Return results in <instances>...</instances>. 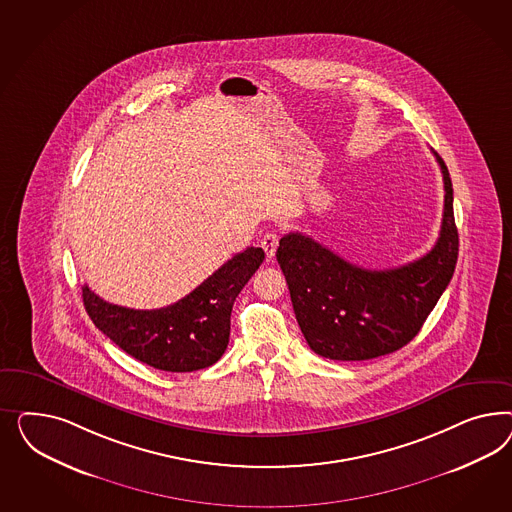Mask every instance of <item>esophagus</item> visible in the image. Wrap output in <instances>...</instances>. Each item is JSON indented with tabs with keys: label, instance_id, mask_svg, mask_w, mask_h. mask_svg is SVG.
<instances>
[{
	"label": "esophagus",
	"instance_id": "esophagus-1",
	"mask_svg": "<svg viewBox=\"0 0 512 512\" xmlns=\"http://www.w3.org/2000/svg\"><path fill=\"white\" fill-rule=\"evenodd\" d=\"M279 236L274 233H266L261 240V246H263L264 253L268 259H274L276 255V249H278Z\"/></svg>",
	"mask_w": 512,
	"mask_h": 512
}]
</instances>
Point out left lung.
<instances>
[{
    "label": "left lung",
    "instance_id": "8db88e82",
    "mask_svg": "<svg viewBox=\"0 0 512 512\" xmlns=\"http://www.w3.org/2000/svg\"><path fill=\"white\" fill-rule=\"evenodd\" d=\"M445 208L434 248L413 263L366 270L302 233L285 234L276 251L296 321L311 351L330 360H370L402 349L419 334L458 261L452 182L445 161Z\"/></svg>",
    "mask_w": 512,
    "mask_h": 512
}]
</instances>
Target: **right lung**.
I'll use <instances>...</instances> for the list:
<instances>
[{"instance_id": "obj_1", "label": "right lung", "mask_w": 512, "mask_h": 512, "mask_svg": "<svg viewBox=\"0 0 512 512\" xmlns=\"http://www.w3.org/2000/svg\"><path fill=\"white\" fill-rule=\"evenodd\" d=\"M264 261L261 248L236 253L201 285L159 310H131L109 304L82 287L93 325L127 355L163 372H195L223 357L231 334L238 293Z\"/></svg>"}]
</instances>
